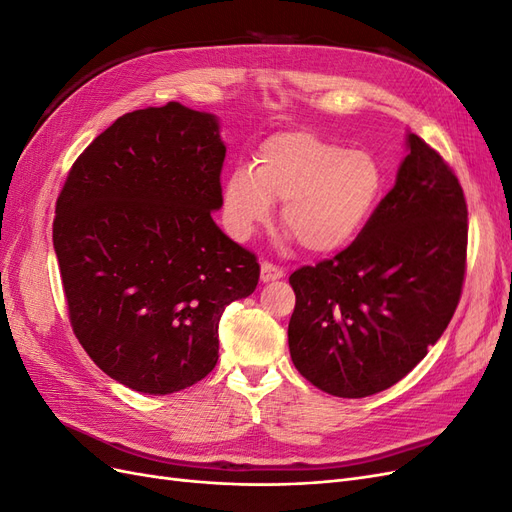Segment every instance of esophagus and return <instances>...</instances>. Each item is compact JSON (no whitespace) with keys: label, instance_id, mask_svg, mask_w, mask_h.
<instances>
[{"label":"esophagus","instance_id":"obj_1","mask_svg":"<svg viewBox=\"0 0 512 512\" xmlns=\"http://www.w3.org/2000/svg\"><path fill=\"white\" fill-rule=\"evenodd\" d=\"M280 277H284L282 267L273 265V262H269V260H262V265H260V280L262 282H275V280H280Z\"/></svg>","mask_w":512,"mask_h":512}]
</instances>
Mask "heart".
Instances as JSON below:
<instances>
[{
    "label": "heart",
    "instance_id": "obj_1",
    "mask_svg": "<svg viewBox=\"0 0 512 512\" xmlns=\"http://www.w3.org/2000/svg\"><path fill=\"white\" fill-rule=\"evenodd\" d=\"M384 185L378 160L314 132H284L262 143L254 168H237L224 188L230 235L245 241L267 224L273 200L282 222L305 250L331 254L346 247L374 213Z\"/></svg>",
    "mask_w": 512,
    "mask_h": 512
}]
</instances>
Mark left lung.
I'll return each instance as SVG.
<instances>
[{"mask_svg": "<svg viewBox=\"0 0 512 512\" xmlns=\"http://www.w3.org/2000/svg\"><path fill=\"white\" fill-rule=\"evenodd\" d=\"M397 181L346 250L290 275L294 367L316 389L359 399L423 361L466 280L468 205L453 168L408 134Z\"/></svg>", "mask_w": 512, "mask_h": 512, "instance_id": "1", "label": "left lung"}]
</instances>
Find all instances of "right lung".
<instances>
[{
	"label": "right lung",
	"mask_w": 512,
	"mask_h": 512,
	"mask_svg": "<svg viewBox=\"0 0 512 512\" xmlns=\"http://www.w3.org/2000/svg\"><path fill=\"white\" fill-rule=\"evenodd\" d=\"M226 147L179 102L119 117L72 164L53 245L72 331L106 376L147 395L218 363L226 305L256 290V254L213 222Z\"/></svg>",
	"instance_id": "right-lung-1"
}]
</instances>
